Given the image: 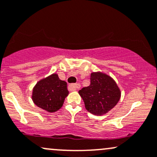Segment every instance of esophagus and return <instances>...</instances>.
<instances>
[{
	"label": "esophagus",
	"instance_id": "34e87169",
	"mask_svg": "<svg viewBox=\"0 0 157 157\" xmlns=\"http://www.w3.org/2000/svg\"><path fill=\"white\" fill-rule=\"evenodd\" d=\"M71 88L73 90H77V89H79L80 88V83H74L71 84L70 85Z\"/></svg>",
	"mask_w": 157,
	"mask_h": 157
}]
</instances>
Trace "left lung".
Returning <instances> with one entry per match:
<instances>
[{
  "instance_id": "8db88e82",
  "label": "left lung",
  "mask_w": 157,
  "mask_h": 157,
  "mask_svg": "<svg viewBox=\"0 0 157 157\" xmlns=\"http://www.w3.org/2000/svg\"><path fill=\"white\" fill-rule=\"evenodd\" d=\"M90 80L89 86L79 91L86 109L95 115L106 114L119 101V88L110 76L102 72H92Z\"/></svg>"
}]
</instances>
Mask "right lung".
I'll use <instances>...</instances> for the list:
<instances>
[{"label": "right lung", "mask_w": 157, "mask_h": 157, "mask_svg": "<svg viewBox=\"0 0 157 157\" xmlns=\"http://www.w3.org/2000/svg\"><path fill=\"white\" fill-rule=\"evenodd\" d=\"M67 82L59 80L58 75L52 74L39 80L33 89L34 104L49 113H54L63 106L68 96Z\"/></svg>", "instance_id": "right-lung-1"}]
</instances>
